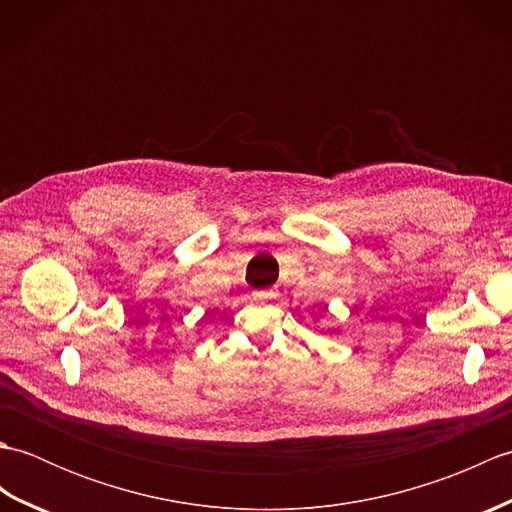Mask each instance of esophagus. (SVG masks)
Masks as SVG:
<instances>
[{
  "mask_svg": "<svg viewBox=\"0 0 512 512\" xmlns=\"http://www.w3.org/2000/svg\"><path fill=\"white\" fill-rule=\"evenodd\" d=\"M257 297H262V299H270V297H275V295H273V292H270V290H266V292H259Z\"/></svg>",
  "mask_w": 512,
  "mask_h": 512,
  "instance_id": "obj_1",
  "label": "esophagus"
}]
</instances>
